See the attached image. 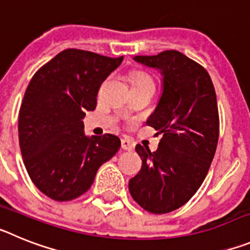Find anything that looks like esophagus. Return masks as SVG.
<instances>
[{"label": "esophagus", "instance_id": "34e87169", "mask_svg": "<svg viewBox=\"0 0 250 250\" xmlns=\"http://www.w3.org/2000/svg\"><path fill=\"white\" fill-rule=\"evenodd\" d=\"M121 147H123L124 150L131 151V150L134 149V143H132L131 140H129V139H123V140H121Z\"/></svg>", "mask_w": 250, "mask_h": 250}]
</instances>
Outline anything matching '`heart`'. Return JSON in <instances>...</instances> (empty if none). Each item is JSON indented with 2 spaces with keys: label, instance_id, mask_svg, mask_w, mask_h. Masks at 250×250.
Segmentation results:
<instances>
[{
  "label": "heart",
  "instance_id": "b5f03b06",
  "mask_svg": "<svg viewBox=\"0 0 250 250\" xmlns=\"http://www.w3.org/2000/svg\"><path fill=\"white\" fill-rule=\"evenodd\" d=\"M147 79H150L147 75L145 74H136L135 76H134V83H138V81H143V80H147Z\"/></svg>",
  "mask_w": 250,
  "mask_h": 250
}]
</instances>
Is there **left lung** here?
Returning <instances> with one entry per match:
<instances>
[{
	"instance_id": "8db88e82",
	"label": "left lung",
	"mask_w": 250,
	"mask_h": 250,
	"mask_svg": "<svg viewBox=\"0 0 250 250\" xmlns=\"http://www.w3.org/2000/svg\"><path fill=\"white\" fill-rule=\"evenodd\" d=\"M134 59L164 76L160 101L146 121L163 138L154 152L136 145L143 165L129 190L144 210L170 213L190 200L210 167L219 138L215 90L207 70L179 51Z\"/></svg>"
}]
</instances>
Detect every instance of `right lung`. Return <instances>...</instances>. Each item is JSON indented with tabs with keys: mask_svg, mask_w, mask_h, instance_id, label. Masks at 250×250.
<instances>
[{
	"mask_svg": "<svg viewBox=\"0 0 250 250\" xmlns=\"http://www.w3.org/2000/svg\"><path fill=\"white\" fill-rule=\"evenodd\" d=\"M123 60L67 48L31 79L19 112L20 149L32 183L51 199L70 202L86 193L99 167L120 149L111 134L85 136L83 119Z\"/></svg>",
	"mask_w": 250,
	"mask_h": 250,
	"instance_id": "right-lung-1",
	"label": "right lung"
}]
</instances>
